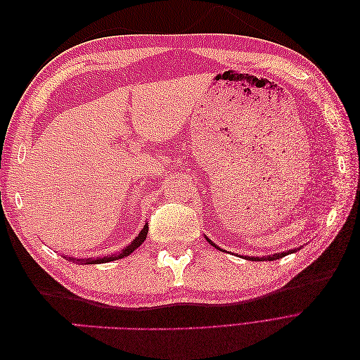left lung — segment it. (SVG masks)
Segmentation results:
<instances>
[{
  "mask_svg": "<svg viewBox=\"0 0 360 360\" xmlns=\"http://www.w3.org/2000/svg\"><path fill=\"white\" fill-rule=\"evenodd\" d=\"M207 242H210V245H213L214 248H217L210 238H207ZM291 252H296V249H291V250H287V252H278V254H274V255H267V257H254V258H250V259H254V261H274V259H279V258H282V257H285V255H288V254H291ZM246 259H249V257H245Z\"/></svg>",
  "mask_w": 360,
  "mask_h": 360,
  "instance_id": "1",
  "label": "left lung"
}]
</instances>
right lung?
Returning a JSON list of instances; mask_svg holds the SVG:
<instances>
[{"instance_id": "right-lung-1", "label": "right lung", "mask_w": 360, "mask_h": 360, "mask_svg": "<svg viewBox=\"0 0 360 360\" xmlns=\"http://www.w3.org/2000/svg\"><path fill=\"white\" fill-rule=\"evenodd\" d=\"M147 233H148V224L144 225L143 230H141V233L135 237V240L127 245L122 252H118V255H111V257H103V258H84V259H78V258H70L69 259H73L75 263H82V264H101V263H110V261H114V259H118V258H124L127 255H130L134 252V250L144 243V240L147 238Z\"/></svg>"}]
</instances>
